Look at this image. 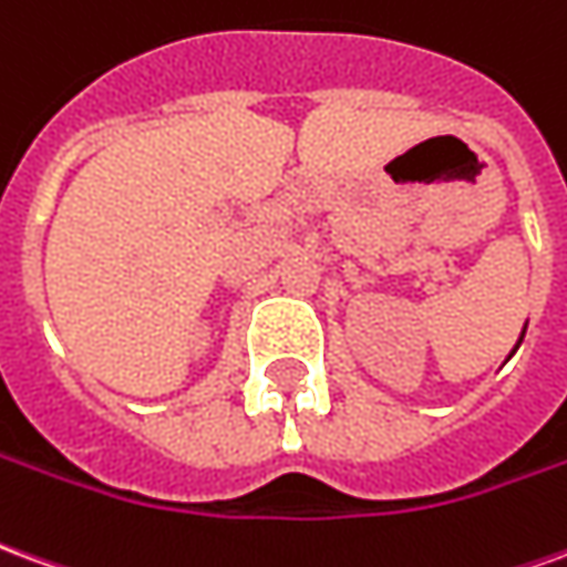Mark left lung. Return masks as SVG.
I'll return each mask as SVG.
<instances>
[{"mask_svg": "<svg viewBox=\"0 0 567 567\" xmlns=\"http://www.w3.org/2000/svg\"><path fill=\"white\" fill-rule=\"evenodd\" d=\"M525 333V331H523ZM519 343H523V337H519Z\"/></svg>", "mask_w": 567, "mask_h": 567, "instance_id": "8db88e82", "label": "left lung"}]
</instances>
